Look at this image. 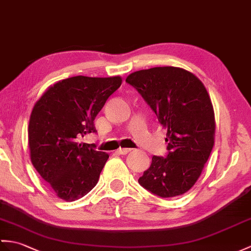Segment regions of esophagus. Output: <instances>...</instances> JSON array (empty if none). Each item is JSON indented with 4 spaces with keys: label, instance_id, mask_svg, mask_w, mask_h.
Here are the masks:
<instances>
[{
    "label": "esophagus",
    "instance_id": "1",
    "mask_svg": "<svg viewBox=\"0 0 251 251\" xmlns=\"http://www.w3.org/2000/svg\"><path fill=\"white\" fill-rule=\"evenodd\" d=\"M132 151V149H119L118 150V152L120 153V154H122V155H126V154H128L129 152H131Z\"/></svg>",
    "mask_w": 251,
    "mask_h": 251
}]
</instances>
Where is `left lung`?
Masks as SVG:
<instances>
[{
  "label": "left lung",
  "instance_id": "obj_1",
  "mask_svg": "<svg viewBox=\"0 0 251 251\" xmlns=\"http://www.w3.org/2000/svg\"><path fill=\"white\" fill-rule=\"evenodd\" d=\"M126 82L167 129V157L153 156L139 184L161 198L185 194L201 176L214 147L215 115L205 86L194 74L172 66L135 72Z\"/></svg>",
  "mask_w": 251,
  "mask_h": 251
}]
</instances>
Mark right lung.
Here are the masks:
<instances>
[{
    "mask_svg": "<svg viewBox=\"0 0 251 251\" xmlns=\"http://www.w3.org/2000/svg\"><path fill=\"white\" fill-rule=\"evenodd\" d=\"M121 84L119 75H75L50 86L35 103L28 123L31 161L61 199L78 200L96 186L109 155L79 141L96 132V115Z\"/></svg>",
    "mask_w": 251,
    "mask_h": 251,
    "instance_id": "1",
    "label": "right lung"
}]
</instances>
